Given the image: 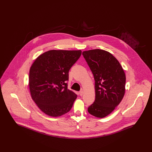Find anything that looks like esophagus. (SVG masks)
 I'll list each match as a JSON object with an SVG mask.
<instances>
[{
	"mask_svg": "<svg viewBox=\"0 0 152 152\" xmlns=\"http://www.w3.org/2000/svg\"><path fill=\"white\" fill-rule=\"evenodd\" d=\"M83 94H84V92L83 91H80L79 92V94L80 96H83Z\"/></svg>",
	"mask_w": 152,
	"mask_h": 152,
	"instance_id": "1",
	"label": "esophagus"
}]
</instances>
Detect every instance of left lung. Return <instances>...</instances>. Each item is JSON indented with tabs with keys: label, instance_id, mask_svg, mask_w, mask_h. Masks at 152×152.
I'll use <instances>...</instances> for the list:
<instances>
[{
	"label": "left lung",
	"instance_id": "1",
	"mask_svg": "<svg viewBox=\"0 0 152 152\" xmlns=\"http://www.w3.org/2000/svg\"><path fill=\"white\" fill-rule=\"evenodd\" d=\"M94 76L95 100L88 108L97 118L112 113L123 100L125 92V73L119 61L108 51L95 49L83 51Z\"/></svg>",
	"mask_w": 152,
	"mask_h": 152
}]
</instances>
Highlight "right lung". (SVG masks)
I'll return each instance as SVG.
<instances>
[{"label":"right lung","instance_id":"right-lung-1","mask_svg":"<svg viewBox=\"0 0 152 152\" xmlns=\"http://www.w3.org/2000/svg\"><path fill=\"white\" fill-rule=\"evenodd\" d=\"M81 54V50H50L39 55L31 66V96L47 115L59 117L72 108L77 94L67 89L65 81Z\"/></svg>","mask_w":152,"mask_h":152}]
</instances>
